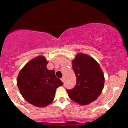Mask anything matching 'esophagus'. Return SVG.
I'll list each match as a JSON object with an SVG mask.
<instances>
[{"label": "esophagus", "mask_w": 128, "mask_h": 128, "mask_svg": "<svg viewBox=\"0 0 128 128\" xmlns=\"http://www.w3.org/2000/svg\"><path fill=\"white\" fill-rule=\"evenodd\" d=\"M61 80H62V82H64V76H62V77L61 78Z\"/></svg>", "instance_id": "esophagus-1"}]
</instances>
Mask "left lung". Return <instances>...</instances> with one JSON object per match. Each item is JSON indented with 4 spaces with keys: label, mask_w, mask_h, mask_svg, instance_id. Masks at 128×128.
Wrapping results in <instances>:
<instances>
[{
    "label": "left lung",
    "mask_w": 128,
    "mask_h": 128,
    "mask_svg": "<svg viewBox=\"0 0 128 128\" xmlns=\"http://www.w3.org/2000/svg\"><path fill=\"white\" fill-rule=\"evenodd\" d=\"M72 63L77 82L73 89L67 90V93L75 102L87 105L100 94L105 82L104 73L96 60L86 54H77Z\"/></svg>",
    "instance_id": "left-lung-1"
}]
</instances>
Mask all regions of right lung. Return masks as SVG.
Instances as JSON below:
<instances>
[{
  "instance_id": "add662e5",
  "label": "right lung",
  "mask_w": 128,
  "mask_h": 128,
  "mask_svg": "<svg viewBox=\"0 0 128 128\" xmlns=\"http://www.w3.org/2000/svg\"><path fill=\"white\" fill-rule=\"evenodd\" d=\"M48 62L39 56L28 62L17 76V84L20 93L29 104L44 107L54 99L56 89L63 83L55 76L54 70L47 68Z\"/></svg>"
}]
</instances>
